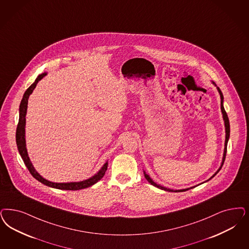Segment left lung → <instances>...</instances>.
<instances>
[{
  "instance_id": "1",
  "label": "left lung",
  "mask_w": 249,
  "mask_h": 249,
  "mask_svg": "<svg viewBox=\"0 0 249 249\" xmlns=\"http://www.w3.org/2000/svg\"><path fill=\"white\" fill-rule=\"evenodd\" d=\"M213 84H214V83H213ZM217 89H218V91H219V93H220V95H221V109H222V113H223V120H224V125H225V132H226V136H225V144H224V153H223V163H222L221 167L219 168V170L216 172L214 175L212 177V178L214 177L215 175H216L218 172L221 170V168H222V166H223V162H224V160H225V156H226V152H227V142H228V140H229V137H230V123H229V119H228L227 113L225 111V109H224V107H223V94H222V92H221V90H220V88H219V87H217ZM144 177H145V178L147 179V181H148L149 183H151L153 186H155V187L158 188V189L165 190V191H169V192H183V191H187V190H189V189H192V188H189V189H179V190H173V189H166V188H163L162 186L157 185L156 183H155L154 181L152 180V179L150 178V177L146 174L145 172H144ZM209 180H210V179H209Z\"/></svg>"
}]
</instances>
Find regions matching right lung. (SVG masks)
Returning a JSON list of instances; mask_svg holds the SVG:
<instances>
[{
	"label": "right lung",
	"instance_id": "right-lung-1",
	"mask_svg": "<svg viewBox=\"0 0 249 249\" xmlns=\"http://www.w3.org/2000/svg\"><path fill=\"white\" fill-rule=\"evenodd\" d=\"M46 75H47L46 72H44L42 74H39L37 78L36 79L34 83L27 88V90L25 92V94L23 95V98L21 100L20 107H19V121H18L17 135H16L19 154L21 155L22 159L24 160V163L26 164L28 171L30 172V174L34 177L36 180L41 182L42 184L48 186V187L54 188V189H64V190H78V189H86L88 187H91L103 178L105 173L107 169V163H105L103 167L99 170V172L97 174H95L94 177H92L89 179L81 181V182H71V183H53V182H51V181L43 178L35 170L34 166L32 165L31 161L28 157L27 152H26V139H25V126H26V115L27 103H28V97H29L30 94H32L35 87L37 85V83Z\"/></svg>",
	"mask_w": 249,
	"mask_h": 249
}]
</instances>
